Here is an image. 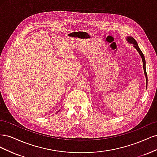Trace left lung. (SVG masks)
Wrapping results in <instances>:
<instances>
[{
    "label": "left lung",
    "mask_w": 157,
    "mask_h": 157,
    "mask_svg": "<svg viewBox=\"0 0 157 157\" xmlns=\"http://www.w3.org/2000/svg\"><path fill=\"white\" fill-rule=\"evenodd\" d=\"M126 40L128 41V42H129L130 44H132L133 46L134 47V48L137 50V52H139L140 55L141 56V58H142V61H143V63H144V73H145V77H146V81H147V72H146V68H145V57L144 54L142 53V52L141 51V50L140 49L138 44H137L136 40L134 39V38L132 37V36H128L126 38Z\"/></svg>",
    "instance_id": "obj_1"
}]
</instances>
